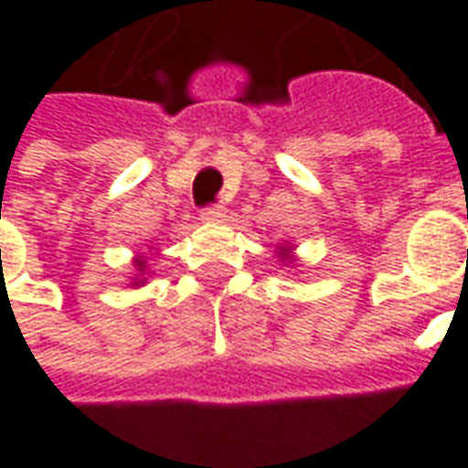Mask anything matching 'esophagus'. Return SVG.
Segmentation results:
<instances>
[{"label":"esophagus","instance_id":"1","mask_svg":"<svg viewBox=\"0 0 468 468\" xmlns=\"http://www.w3.org/2000/svg\"><path fill=\"white\" fill-rule=\"evenodd\" d=\"M225 215V207L223 205H210V207H205L203 213H200V218H203L205 223H220Z\"/></svg>","mask_w":468,"mask_h":468}]
</instances>
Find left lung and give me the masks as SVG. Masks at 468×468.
<instances>
[{
    "mask_svg": "<svg viewBox=\"0 0 468 468\" xmlns=\"http://www.w3.org/2000/svg\"><path fill=\"white\" fill-rule=\"evenodd\" d=\"M275 255H278V263L285 265V268H298V255H295L293 243H281L275 248Z\"/></svg>",
    "mask_w": 468,
    "mask_h": 468,
    "instance_id": "obj_1",
    "label": "left lung"
}]
</instances>
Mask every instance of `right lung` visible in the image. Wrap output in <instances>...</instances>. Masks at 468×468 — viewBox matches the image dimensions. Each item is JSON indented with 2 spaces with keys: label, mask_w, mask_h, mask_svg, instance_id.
<instances>
[{
  "label": "right lung",
  "mask_w": 468,
  "mask_h": 468,
  "mask_svg": "<svg viewBox=\"0 0 468 468\" xmlns=\"http://www.w3.org/2000/svg\"><path fill=\"white\" fill-rule=\"evenodd\" d=\"M150 268H147V255H134L133 258V273H130V288H143L150 278Z\"/></svg>",
  "instance_id": "1"
}]
</instances>
